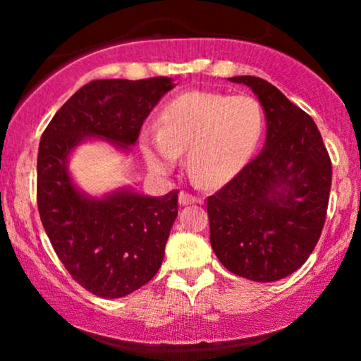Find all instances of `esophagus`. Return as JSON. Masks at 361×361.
Returning a JSON list of instances; mask_svg holds the SVG:
<instances>
[{
  "label": "esophagus",
  "instance_id": "34e87169",
  "mask_svg": "<svg viewBox=\"0 0 361 361\" xmlns=\"http://www.w3.org/2000/svg\"><path fill=\"white\" fill-rule=\"evenodd\" d=\"M178 198H180L181 205H190L197 202V197H193V195H190L188 192H180V197Z\"/></svg>",
  "mask_w": 361,
  "mask_h": 361
}]
</instances>
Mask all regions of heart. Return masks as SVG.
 Listing matches in <instances>:
<instances>
[{"mask_svg": "<svg viewBox=\"0 0 361 361\" xmlns=\"http://www.w3.org/2000/svg\"><path fill=\"white\" fill-rule=\"evenodd\" d=\"M159 130L142 137L151 169L169 173L188 149V171L197 183L221 186L246 166L264 128L261 105L250 94L186 91L159 114Z\"/></svg>", "mask_w": 361, "mask_h": 361, "instance_id": "obj_1", "label": "heart"}]
</instances>
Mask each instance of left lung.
<instances>
[{"label": "left lung", "mask_w": 361, "mask_h": 361, "mask_svg": "<svg viewBox=\"0 0 361 361\" xmlns=\"http://www.w3.org/2000/svg\"><path fill=\"white\" fill-rule=\"evenodd\" d=\"M229 80L258 97L267 140L207 200L210 244L234 275L276 281L299 270L321 238L333 168L314 120L279 88L256 76Z\"/></svg>", "instance_id": "obj_1"}]
</instances>
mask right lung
<instances>
[{
  "instance_id": "right-lung-1",
  "label": "right lung",
  "mask_w": 361,
  "mask_h": 361,
  "mask_svg": "<svg viewBox=\"0 0 361 361\" xmlns=\"http://www.w3.org/2000/svg\"><path fill=\"white\" fill-rule=\"evenodd\" d=\"M173 88L166 76L91 81L61 106L40 137V221L69 275L103 299L128 295L159 270L178 215V190L149 197L120 188L91 197L74 185L69 154L88 139L128 151L144 120Z\"/></svg>"
}]
</instances>
